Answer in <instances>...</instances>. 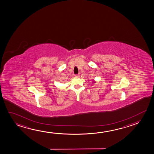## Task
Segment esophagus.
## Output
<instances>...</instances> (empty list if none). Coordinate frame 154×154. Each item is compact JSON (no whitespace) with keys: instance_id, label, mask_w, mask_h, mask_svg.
Wrapping results in <instances>:
<instances>
[{"instance_id":"obj_1","label":"esophagus","mask_w":154,"mask_h":154,"mask_svg":"<svg viewBox=\"0 0 154 154\" xmlns=\"http://www.w3.org/2000/svg\"><path fill=\"white\" fill-rule=\"evenodd\" d=\"M79 76H80V74H79V73L77 74V75H75V77H79Z\"/></svg>"}]
</instances>
